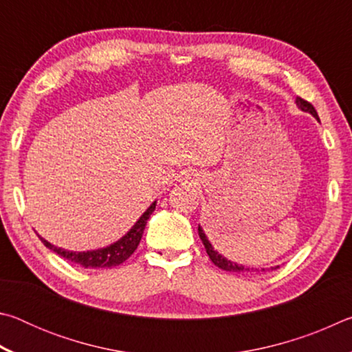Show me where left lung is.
Here are the masks:
<instances>
[{
  "instance_id": "1",
  "label": "left lung",
  "mask_w": 352,
  "mask_h": 352,
  "mask_svg": "<svg viewBox=\"0 0 352 352\" xmlns=\"http://www.w3.org/2000/svg\"><path fill=\"white\" fill-rule=\"evenodd\" d=\"M296 107L298 109H301L302 111H307V113H311V115L317 119V121H320V118H318V115H317V111H315V109H314V105L312 104H309L307 100H305V99H301V98H296ZM199 236H200V239H201V242H204V245H205V248H206V253H208V256H210V259L214 262V265H217L219 269H222V270H226V272H237V273H245V272H259V269H250V267H245V265H242V264H237V262H233V261H230V259H226L225 256H222L220 254L217 250H214V247L211 245V242L208 241V237H206V234H205V231H204V228H201V226L199 225ZM279 265H276V267H270L272 270H275V269H278ZM265 270H269V269H261V272H265Z\"/></svg>"
}]
</instances>
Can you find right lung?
<instances>
[{"label":"right lung","mask_w":352,"mask_h":352,"mask_svg":"<svg viewBox=\"0 0 352 352\" xmlns=\"http://www.w3.org/2000/svg\"><path fill=\"white\" fill-rule=\"evenodd\" d=\"M155 206H157V200L147 208V210L142 212V216L136 220V223L130 228L126 234H124L121 239L110 243L109 247L98 248V250H88V252H71V250H65L60 247L52 245L51 242H47L43 237H40V241L45 243L52 252L57 253L62 258L68 259L74 264L85 267V269H111V267L121 265L124 261L129 259L130 256L133 254L136 247L140 245V241L144 233L146 223L151 214L153 212Z\"/></svg>","instance_id":"right-lung-1"}]
</instances>
